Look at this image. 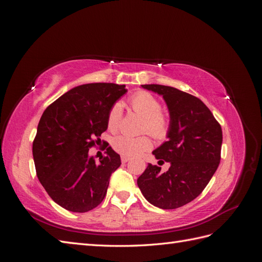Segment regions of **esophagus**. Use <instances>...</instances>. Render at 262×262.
I'll list each match as a JSON object with an SVG mask.
<instances>
[{
    "mask_svg": "<svg viewBox=\"0 0 262 262\" xmlns=\"http://www.w3.org/2000/svg\"><path fill=\"white\" fill-rule=\"evenodd\" d=\"M130 161V158L129 157H126V156H121V162L124 164V163H128Z\"/></svg>",
    "mask_w": 262,
    "mask_h": 262,
    "instance_id": "34e87169",
    "label": "esophagus"
}]
</instances>
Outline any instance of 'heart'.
Wrapping results in <instances>:
<instances>
[{
    "label": "heart",
    "mask_w": 262,
    "mask_h": 262,
    "mask_svg": "<svg viewBox=\"0 0 262 262\" xmlns=\"http://www.w3.org/2000/svg\"><path fill=\"white\" fill-rule=\"evenodd\" d=\"M130 106L134 112L145 118L142 125V131L148 132L156 139L166 138L169 130V122L162 114V105L152 94L139 92L130 98ZM123 115L122 105L116 102L109 109L107 116V125L110 131H116L121 123ZM113 147L123 156L137 157L152 147V142L147 137L133 138L129 136H119L114 139Z\"/></svg>",
    "instance_id": "heart-1"
}]
</instances>
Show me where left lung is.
<instances>
[{
    "instance_id": "8db88e82",
    "label": "left lung",
    "mask_w": 262,
    "mask_h": 262,
    "mask_svg": "<svg viewBox=\"0 0 262 262\" xmlns=\"http://www.w3.org/2000/svg\"><path fill=\"white\" fill-rule=\"evenodd\" d=\"M162 95L170 116L168 141L153 150L156 160L170 164L166 172L148 164L138 178L145 199L155 207L172 210L194 200L207 187L221 161L223 136L210 109L192 95L175 87L147 84Z\"/></svg>"
}]
</instances>
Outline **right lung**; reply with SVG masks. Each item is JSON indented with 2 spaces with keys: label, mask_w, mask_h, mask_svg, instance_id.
Returning <instances> with one entry per match:
<instances>
[{
  "label": "right lung",
  "mask_w": 262,
  "mask_h": 262,
  "mask_svg": "<svg viewBox=\"0 0 262 262\" xmlns=\"http://www.w3.org/2000/svg\"><path fill=\"white\" fill-rule=\"evenodd\" d=\"M125 93V85L84 84L63 94L43 112L33 142L37 177L66 210L89 212L104 200L110 176L121 165L120 155L107 144L106 156L97 164L89 150L100 142L108 128L109 109Z\"/></svg>",
  "instance_id": "obj_1"
}]
</instances>
